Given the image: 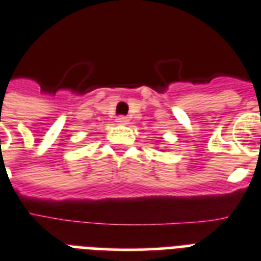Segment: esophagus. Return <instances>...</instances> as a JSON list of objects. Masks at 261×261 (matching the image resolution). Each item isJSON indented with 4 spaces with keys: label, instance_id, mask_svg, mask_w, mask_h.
Instances as JSON below:
<instances>
[{
    "label": "esophagus",
    "instance_id": "obj_1",
    "mask_svg": "<svg viewBox=\"0 0 261 261\" xmlns=\"http://www.w3.org/2000/svg\"><path fill=\"white\" fill-rule=\"evenodd\" d=\"M128 122H130V120H128V118H126V116H118V118H116V123H118V124H122V126L128 124Z\"/></svg>",
    "mask_w": 261,
    "mask_h": 261
}]
</instances>
